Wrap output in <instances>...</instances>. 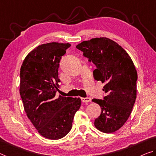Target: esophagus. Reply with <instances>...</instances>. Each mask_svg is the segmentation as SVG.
I'll return each instance as SVG.
<instances>
[{"instance_id":"1","label":"esophagus","mask_w":156,"mask_h":156,"mask_svg":"<svg viewBox=\"0 0 156 156\" xmlns=\"http://www.w3.org/2000/svg\"><path fill=\"white\" fill-rule=\"evenodd\" d=\"M81 102H83V103H88V102L91 101V99H90V98H88V97H87V98H81Z\"/></svg>"}]
</instances>
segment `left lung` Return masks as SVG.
Masks as SVG:
<instances>
[{"label":"left lung","instance_id":"8db88e82","mask_svg":"<svg viewBox=\"0 0 156 156\" xmlns=\"http://www.w3.org/2000/svg\"><path fill=\"white\" fill-rule=\"evenodd\" d=\"M95 65L93 77L105 85L102 100L94 99L101 108L95 119L97 129L105 133L118 130L128 119L135 102L137 73L128 54L119 44L106 37H96L76 46Z\"/></svg>","mask_w":156,"mask_h":156}]
</instances>
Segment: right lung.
Wrapping results in <instances>:
<instances>
[{
  "mask_svg": "<svg viewBox=\"0 0 156 156\" xmlns=\"http://www.w3.org/2000/svg\"><path fill=\"white\" fill-rule=\"evenodd\" d=\"M70 46L58 42L40 45L21 67L20 91L26 115L38 133L49 140L63 138L70 131L81 107L80 98L56 95L60 61Z\"/></svg>",
  "mask_w": 156,
  "mask_h": 156,
  "instance_id": "1",
  "label": "right lung"
}]
</instances>
